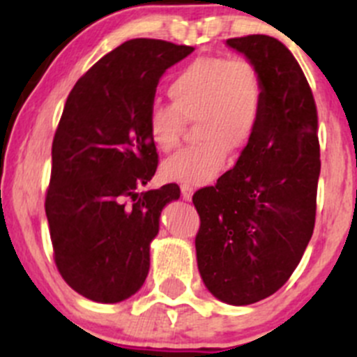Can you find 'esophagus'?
<instances>
[{"mask_svg":"<svg viewBox=\"0 0 357 357\" xmlns=\"http://www.w3.org/2000/svg\"><path fill=\"white\" fill-rule=\"evenodd\" d=\"M192 195H193V186L181 185V197H183V199L192 200Z\"/></svg>","mask_w":357,"mask_h":357,"instance_id":"1","label":"esophagus"}]
</instances>
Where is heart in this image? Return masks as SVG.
<instances>
[{
	"label": "heart",
	"mask_w": 357,
	"mask_h": 357,
	"mask_svg": "<svg viewBox=\"0 0 357 357\" xmlns=\"http://www.w3.org/2000/svg\"><path fill=\"white\" fill-rule=\"evenodd\" d=\"M172 105H153L146 128L153 145L169 153L178 149L186 122H197L199 145L176 153L162 174L185 185H202L221 172L228 150L242 152L261 126L264 86L259 70L245 59L200 56L172 77Z\"/></svg>",
	"instance_id": "obj_1"
}]
</instances>
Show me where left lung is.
<instances>
[{
    "label": "left lung",
    "mask_w": 357,
    "mask_h": 357,
    "mask_svg": "<svg viewBox=\"0 0 357 357\" xmlns=\"http://www.w3.org/2000/svg\"><path fill=\"white\" fill-rule=\"evenodd\" d=\"M262 77L257 135L233 169L193 195L197 262L219 301L247 305L282 289L312 236L321 160L318 110L290 50L264 34L226 41Z\"/></svg>",
    "instance_id": "left-lung-1"
}]
</instances>
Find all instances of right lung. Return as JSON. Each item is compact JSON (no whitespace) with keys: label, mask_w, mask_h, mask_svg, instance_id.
<instances>
[{"label":"right lung","mask_w":357,"mask_h":357,"mask_svg":"<svg viewBox=\"0 0 357 357\" xmlns=\"http://www.w3.org/2000/svg\"><path fill=\"white\" fill-rule=\"evenodd\" d=\"M192 46L138 38L100 59L68 93L52 146L45 208L53 259L67 285L114 304L136 294L171 183L138 193L158 165L146 119L165 68Z\"/></svg>","instance_id":"add662e5"}]
</instances>
